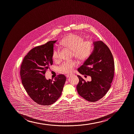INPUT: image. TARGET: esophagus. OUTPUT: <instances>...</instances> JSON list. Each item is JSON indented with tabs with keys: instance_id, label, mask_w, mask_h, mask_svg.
Listing matches in <instances>:
<instances>
[{
	"instance_id": "esophagus-1",
	"label": "esophagus",
	"mask_w": 134,
	"mask_h": 134,
	"mask_svg": "<svg viewBox=\"0 0 134 134\" xmlns=\"http://www.w3.org/2000/svg\"><path fill=\"white\" fill-rule=\"evenodd\" d=\"M70 74H67V75H66V77L67 78H68L69 77H70Z\"/></svg>"
}]
</instances>
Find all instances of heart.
<instances>
[{"mask_svg": "<svg viewBox=\"0 0 134 134\" xmlns=\"http://www.w3.org/2000/svg\"><path fill=\"white\" fill-rule=\"evenodd\" d=\"M80 35L71 33L64 38L60 42V45L72 51V56L81 62H84L89 58L93 50V44L90 41H84ZM52 58L56 62L60 60V49L57 48L53 50ZM78 65L75 60L64 62L59 67V70L63 74H71Z\"/></svg>", "mask_w": 134, "mask_h": 134, "instance_id": "b5f03b06", "label": "heart"}]
</instances>
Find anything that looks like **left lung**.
I'll list each match as a JSON object with an SVG mask.
<instances>
[{"mask_svg": "<svg viewBox=\"0 0 134 134\" xmlns=\"http://www.w3.org/2000/svg\"><path fill=\"white\" fill-rule=\"evenodd\" d=\"M93 44L92 54L77 69L82 75L90 76L91 81L86 82L80 76H77L79 80L77 86V93L90 102L98 101L105 95L111 87L114 72V60L108 47L100 41Z\"/></svg>", "mask_w": 134, "mask_h": 134, "instance_id": "obj_1", "label": "left lung"}]
</instances>
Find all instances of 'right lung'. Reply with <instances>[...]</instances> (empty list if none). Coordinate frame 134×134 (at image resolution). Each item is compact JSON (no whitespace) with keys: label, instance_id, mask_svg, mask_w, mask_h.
<instances>
[{"label":"right lung","instance_id":"add662e5","mask_svg":"<svg viewBox=\"0 0 134 134\" xmlns=\"http://www.w3.org/2000/svg\"><path fill=\"white\" fill-rule=\"evenodd\" d=\"M56 41L36 46L23 59L20 70L22 83L32 100L41 105H50L62 94L66 77L59 74L53 79L46 80L45 72L53 65L52 53Z\"/></svg>","mask_w":134,"mask_h":134}]
</instances>
